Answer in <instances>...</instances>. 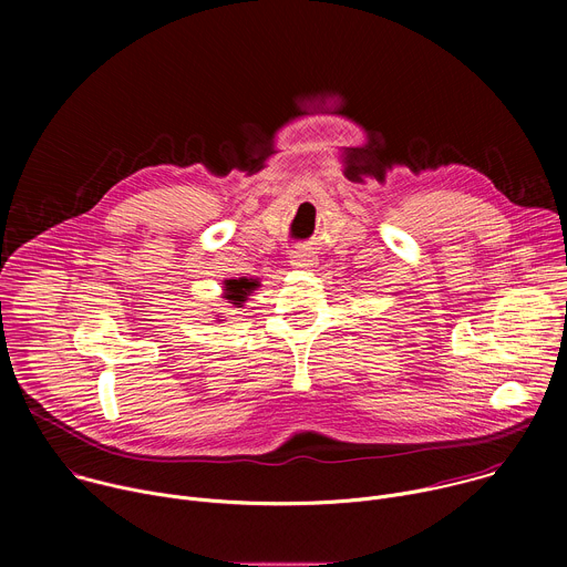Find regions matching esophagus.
I'll return each instance as SVG.
<instances>
[{"instance_id":"esophagus-1","label":"esophagus","mask_w":567,"mask_h":567,"mask_svg":"<svg viewBox=\"0 0 567 567\" xmlns=\"http://www.w3.org/2000/svg\"><path fill=\"white\" fill-rule=\"evenodd\" d=\"M313 262L311 251H293L291 254V265L293 267H309Z\"/></svg>"}]
</instances>
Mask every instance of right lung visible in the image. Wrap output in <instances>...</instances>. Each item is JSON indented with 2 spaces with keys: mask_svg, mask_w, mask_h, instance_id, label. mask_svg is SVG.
Returning <instances> with one entry per match:
<instances>
[{
  "mask_svg": "<svg viewBox=\"0 0 567 567\" xmlns=\"http://www.w3.org/2000/svg\"><path fill=\"white\" fill-rule=\"evenodd\" d=\"M260 282L254 280V278H237V280H224V298L228 302H233L235 307H241V302H245L254 289H258Z\"/></svg>",
  "mask_w": 567,
  "mask_h": 567,
  "instance_id": "right-lung-1",
  "label": "right lung"
}]
</instances>
